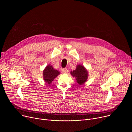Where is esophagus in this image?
Returning <instances> with one entry per match:
<instances>
[{
	"mask_svg": "<svg viewBox=\"0 0 132 132\" xmlns=\"http://www.w3.org/2000/svg\"><path fill=\"white\" fill-rule=\"evenodd\" d=\"M68 70H67V68H64L62 70V72L64 73H66L68 72Z\"/></svg>",
	"mask_w": 132,
	"mask_h": 132,
	"instance_id": "obj_1",
	"label": "esophagus"
}]
</instances>
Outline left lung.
Segmentation results:
<instances>
[{
	"label": "left lung",
	"instance_id": "obj_1",
	"mask_svg": "<svg viewBox=\"0 0 132 132\" xmlns=\"http://www.w3.org/2000/svg\"><path fill=\"white\" fill-rule=\"evenodd\" d=\"M72 76L76 78L77 82L79 85L84 84L88 78V72L82 65H78L76 70L70 72Z\"/></svg>",
	"mask_w": 132,
	"mask_h": 132
}]
</instances>
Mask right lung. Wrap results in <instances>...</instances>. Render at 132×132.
Segmentation results:
<instances>
[{
	"mask_svg": "<svg viewBox=\"0 0 132 132\" xmlns=\"http://www.w3.org/2000/svg\"><path fill=\"white\" fill-rule=\"evenodd\" d=\"M59 74L60 72L58 70L54 69L52 66L49 65L43 71L44 79L46 83L50 84Z\"/></svg>",
	"mask_w": 132,
	"mask_h": 132,
	"instance_id": "obj_1",
	"label": "right lung"
}]
</instances>
